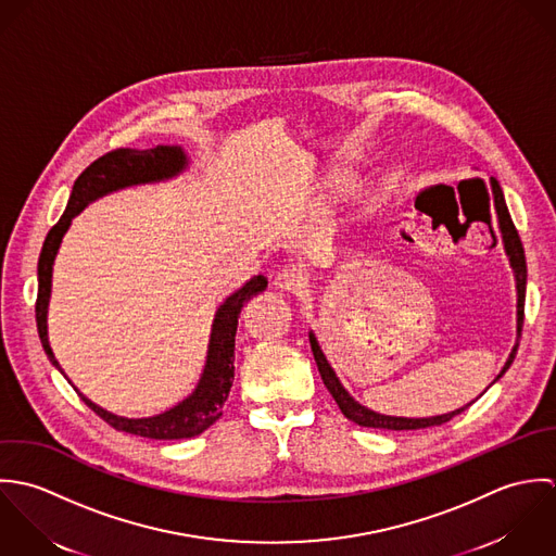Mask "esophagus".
Here are the masks:
<instances>
[{
    "label": "esophagus",
    "mask_w": 556,
    "mask_h": 556,
    "mask_svg": "<svg viewBox=\"0 0 556 556\" xmlns=\"http://www.w3.org/2000/svg\"><path fill=\"white\" fill-rule=\"evenodd\" d=\"M275 288H279L281 292H292V294H296V292H301L303 290V286H305V279H303V275L296 270V268H290V266H286V268H281L277 275H275Z\"/></svg>",
    "instance_id": "esophagus-1"
}]
</instances>
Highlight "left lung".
I'll return each mask as SVG.
<instances>
[{"mask_svg":"<svg viewBox=\"0 0 556 556\" xmlns=\"http://www.w3.org/2000/svg\"><path fill=\"white\" fill-rule=\"evenodd\" d=\"M492 185V200H494V215H496V227H498V233H501V240H503V249H505V255L509 260V266L514 270V279H516V296H518V303H516V343L503 365V369L498 371V376L494 378V382L509 369V365L514 363L516 358V352H518V343H520V333H522V323H525V296H527V257H525V249H522V240L518 236V229L511 222V215H509V208L505 204V195L498 187L496 180H490ZM309 343H312V352H314V358H316V365L320 369V376L329 389V393L333 395L339 410L343 413L345 419L354 421L356 426L361 428H374V430H421V428H434V426H441L446 424L448 419H453L455 415H459L462 410H466L470 404L457 408V410H451V413H444V415H437V417H393V415H382V413H376L363 404H358L348 391L345 387L341 384V380L337 378L327 354L323 352L320 343H318V337L314 331H309ZM492 382V384H494Z\"/></svg>","mask_w":556,"mask_h":556,"instance_id":"1","label":"left lung"}]
</instances>
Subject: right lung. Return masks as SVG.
Instances as JSON below:
<instances>
[{"label":"right lung","instance_id":"1","mask_svg":"<svg viewBox=\"0 0 556 556\" xmlns=\"http://www.w3.org/2000/svg\"><path fill=\"white\" fill-rule=\"evenodd\" d=\"M189 156L182 146H154L150 150H135V148H119L108 152L105 156L97 159L73 185V193L68 198V206L60 222L51 227V231L45 238L40 260H38V301H36V325L40 343L45 348V354L53 363L55 369L64 374L60 367L51 345H49V331H47V314H49V301H51V279H53V264L55 255L60 251L62 238L68 231L73 219L86 211L92 202L128 189L137 185H154L165 182L182 172L189 169ZM268 286V279L264 275L251 277L242 288H238L233 294H229L215 312V320L211 327V339L206 350V363L200 374V380L195 389L176 406L167 408L161 415L154 417H141V419H128L113 415L110 410L101 408L92 400H88L77 387L75 391L79 397L112 428L143 437L154 441H180V439H193L208 430L223 413V404L229 395L231 382H233V343H236V329H238V316L247 301H251L255 294L264 292ZM66 378V374H64Z\"/></svg>","mask_w":556,"mask_h":556}]
</instances>
